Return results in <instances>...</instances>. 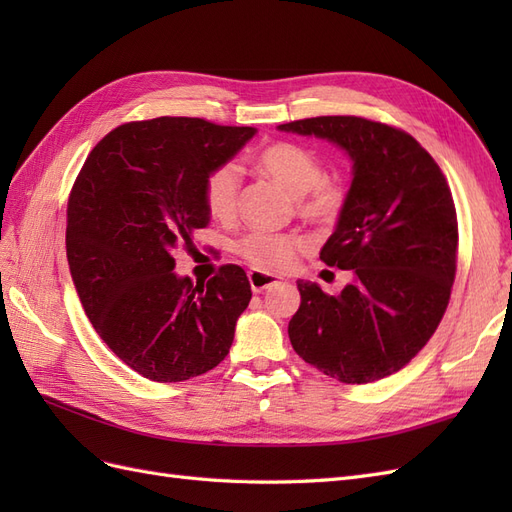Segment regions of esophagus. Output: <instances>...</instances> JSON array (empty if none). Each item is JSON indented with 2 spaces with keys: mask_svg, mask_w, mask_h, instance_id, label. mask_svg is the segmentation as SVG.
Instances as JSON below:
<instances>
[{
  "mask_svg": "<svg viewBox=\"0 0 512 512\" xmlns=\"http://www.w3.org/2000/svg\"><path fill=\"white\" fill-rule=\"evenodd\" d=\"M247 280H250L252 292H256V294L265 292L267 288H273L277 284H282L280 277L273 273H267V271H260V269H252L250 273H247Z\"/></svg>",
  "mask_w": 512,
  "mask_h": 512,
  "instance_id": "obj_1",
  "label": "esophagus"
}]
</instances>
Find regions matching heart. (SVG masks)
<instances>
[{
  "mask_svg": "<svg viewBox=\"0 0 512 512\" xmlns=\"http://www.w3.org/2000/svg\"><path fill=\"white\" fill-rule=\"evenodd\" d=\"M256 164L282 188L297 198L303 218L316 224H333L344 209V190L324 179V166L316 153L292 143H275L262 149ZM241 188L239 166L226 162L213 168L205 179V205L213 218L226 220L237 209ZM301 247L299 239L273 232H252L239 243V252L260 269H286Z\"/></svg>",
  "mask_w": 512,
  "mask_h": 512,
  "instance_id": "heart-1",
  "label": "heart"
}]
</instances>
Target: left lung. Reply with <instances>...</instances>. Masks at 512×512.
Here are the masks:
<instances>
[{"label":"left lung","instance_id":"8db88e82","mask_svg":"<svg viewBox=\"0 0 512 512\" xmlns=\"http://www.w3.org/2000/svg\"><path fill=\"white\" fill-rule=\"evenodd\" d=\"M346 151L350 190L320 250L352 282L327 294L299 280L288 324L301 359L339 382L367 384L406 367L438 329L455 282L457 213L440 166L406 132L363 117L277 126Z\"/></svg>","mask_w":512,"mask_h":512}]
</instances>
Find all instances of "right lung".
Returning <instances> with one entry per match:
<instances>
[{
  "label": "right lung",
  "instance_id": "obj_1",
  "mask_svg": "<svg viewBox=\"0 0 512 512\" xmlns=\"http://www.w3.org/2000/svg\"><path fill=\"white\" fill-rule=\"evenodd\" d=\"M256 128L196 117L123 123L89 153L70 194V275L102 342L136 374L183 382L224 361L252 288L237 265L205 284L177 275L175 250L205 228V179Z\"/></svg>",
  "mask_w": 512,
  "mask_h": 512
}]
</instances>
